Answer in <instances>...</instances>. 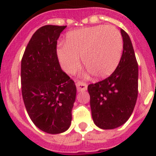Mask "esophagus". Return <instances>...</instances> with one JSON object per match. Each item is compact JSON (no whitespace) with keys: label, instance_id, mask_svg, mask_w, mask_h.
<instances>
[{"label":"esophagus","instance_id":"34e87169","mask_svg":"<svg viewBox=\"0 0 156 156\" xmlns=\"http://www.w3.org/2000/svg\"><path fill=\"white\" fill-rule=\"evenodd\" d=\"M76 85L78 92H83V91L87 90V85L85 82H83V81L80 80H77L76 83Z\"/></svg>","mask_w":156,"mask_h":156}]
</instances>
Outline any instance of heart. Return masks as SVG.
<instances>
[{
  "label": "heart",
  "mask_w": 156,
  "mask_h": 156,
  "mask_svg": "<svg viewBox=\"0 0 156 156\" xmlns=\"http://www.w3.org/2000/svg\"><path fill=\"white\" fill-rule=\"evenodd\" d=\"M123 39L112 25H97L73 31L67 35L65 45L56 50L63 70L73 73L82 62L96 78H104L115 70L121 58Z\"/></svg>",
  "instance_id": "1"
}]
</instances>
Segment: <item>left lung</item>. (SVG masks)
Masks as SVG:
<instances>
[{
    "label": "left lung",
    "instance_id": "left-lung-1",
    "mask_svg": "<svg viewBox=\"0 0 156 156\" xmlns=\"http://www.w3.org/2000/svg\"><path fill=\"white\" fill-rule=\"evenodd\" d=\"M120 32L123 49L117 68L108 78L87 86L92 119L102 129L126 123L138 96V63L129 36L123 29Z\"/></svg>",
    "mask_w": 156,
    "mask_h": 156
}]
</instances>
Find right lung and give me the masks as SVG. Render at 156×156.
<instances>
[{
    "mask_svg": "<svg viewBox=\"0 0 156 156\" xmlns=\"http://www.w3.org/2000/svg\"><path fill=\"white\" fill-rule=\"evenodd\" d=\"M67 26L44 25L29 41L21 60V92L30 119L49 134L69 129L76 87L61 69L57 40Z\"/></svg>",
    "mask_w": 156,
    "mask_h": 156,
    "instance_id": "1",
    "label": "right lung"
}]
</instances>
